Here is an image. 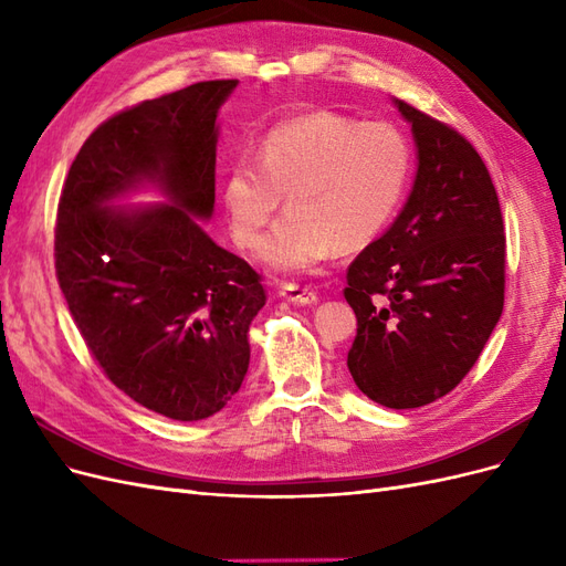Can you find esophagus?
Here are the masks:
<instances>
[{
	"mask_svg": "<svg viewBox=\"0 0 566 566\" xmlns=\"http://www.w3.org/2000/svg\"><path fill=\"white\" fill-rule=\"evenodd\" d=\"M279 295L287 302H293L297 306H306V304H314L318 297H316V290L310 287V285H300V283H283Z\"/></svg>",
	"mask_w": 566,
	"mask_h": 566,
	"instance_id": "1",
	"label": "esophagus"
}]
</instances>
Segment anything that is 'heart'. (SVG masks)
<instances>
[{"label":"heart","instance_id":"obj_1","mask_svg":"<svg viewBox=\"0 0 566 566\" xmlns=\"http://www.w3.org/2000/svg\"><path fill=\"white\" fill-rule=\"evenodd\" d=\"M410 175V148L385 123L358 125L335 113H310L276 125L254 163L227 167L221 200L233 241L254 248L286 193L289 210L260 242L273 271L300 273L378 238L397 212Z\"/></svg>","mask_w":566,"mask_h":566}]
</instances>
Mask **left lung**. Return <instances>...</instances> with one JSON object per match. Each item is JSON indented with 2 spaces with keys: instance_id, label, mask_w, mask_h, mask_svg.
<instances>
[{
  "instance_id": "left-lung-1",
  "label": "left lung",
  "mask_w": 566,
  "mask_h": 566,
  "mask_svg": "<svg viewBox=\"0 0 566 566\" xmlns=\"http://www.w3.org/2000/svg\"><path fill=\"white\" fill-rule=\"evenodd\" d=\"M410 123L418 172L401 214L347 271L356 314L347 368L368 399L418 408L476 364L503 314L505 233L484 160L453 127L394 101Z\"/></svg>"
}]
</instances>
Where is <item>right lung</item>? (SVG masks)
<instances>
[{"mask_svg": "<svg viewBox=\"0 0 566 566\" xmlns=\"http://www.w3.org/2000/svg\"><path fill=\"white\" fill-rule=\"evenodd\" d=\"M235 84L196 82L108 117L59 200L56 279L94 361L129 399L181 422L241 389L250 323L266 304L260 273L198 221L214 210L217 113ZM144 182L168 205L112 208Z\"/></svg>", "mask_w": 566, "mask_h": 566, "instance_id": "1", "label": "right lung"}]
</instances>
